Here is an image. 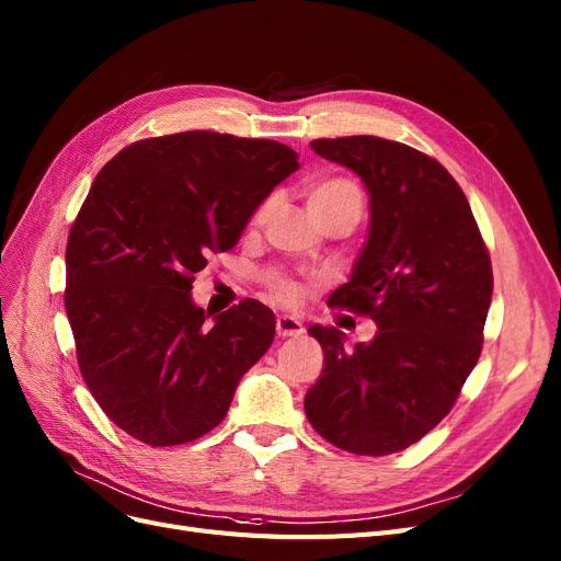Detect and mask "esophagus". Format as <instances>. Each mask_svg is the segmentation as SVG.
Here are the masks:
<instances>
[{
    "label": "esophagus",
    "instance_id": "34e87169",
    "mask_svg": "<svg viewBox=\"0 0 561 561\" xmlns=\"http://www.w3.org/2000/svg\"><path fill=\"white\" fill-rule=\"evenodd\" d=\"M301 332H304L301 322H299L297 318H293V316H280V318L276 320V334H278L280 339H287V336H299Z\"/></svg>",
    "mask_w": 561,
    "mask_h": 561
}]
</instances>
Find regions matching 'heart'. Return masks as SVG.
Returning <instances> with one entry per match:
<instances>
[{
    "mask_svg": "<svg viewBox=\"0 0 561 561\" xmlns=\"http://www.w3.org/2000/svg\"><path fill=\"white\" fill-rule=\"evenodd\" d=\"M306 202H308V208H311L316 220L322 216L336 214V210H351V214L359 216L362 192L351 179L327 176V179L313 181L306 187ZM268 214H272V199H264L255 208L253 218H250V227H260ZM266 287H268V293H272V297L283 306H295L304 295V283L289 278L285 274H278V272L266 276Z\"/></svg>",
    "mask_w": 561,
    "mask_h": 561,
    "instance_id": "1",
    "label": "heart"
}]
</instances>
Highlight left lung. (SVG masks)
<instances>
[{"mask_svg":"<svg viewBox=\"0 0 561 561\" xmlns=\"http://www.w3.org/2000/svg\"><path fill=\"white\" fill-rule=\"evenodd\" d=\"M311 148L369 190V239L327 304L369 316L378 332L347 351L334 327H308L324 366L306 417L341 450L392 455L450 413L473 371L492 301L490 253L465 192L434 158L380 137Z\"/></svg>","mask_w":561,"mask_h":561,"instance_id":"8db88e82","label":"left lung"}]
</instances>
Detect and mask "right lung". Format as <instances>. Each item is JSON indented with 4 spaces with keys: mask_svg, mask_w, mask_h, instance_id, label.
I'll use <instances>...</instances> for the list:
<instances>
[{
    "mask_svg": "<svg viewBox=\"0 0 561 561\" xmlns=\"http://www.w3.org/2000/svg\"><path fill=\"white\" fill-rule=\"evenodd\" d=\"M297 169L278 141L195 129L131 144L96 173L69 231L65 308L88 390L129 436L167 448L208 434L268 351L264 304L208 322L190 289Z\"/></svg>",
    "mask_w": 561,
    "mask_h": 561,
    "instance_id": "right-lung-1",
    "label": "right lung"
}]
</instances>
